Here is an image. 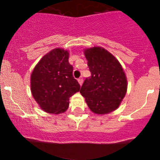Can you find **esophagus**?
<instances>
[{
    "label": "esophagus",
    "instance_id": "esophagus-1",
    "mask_svg": "<svg viewBox=\"0 0 160 160\" xmlns=\"http://www.w3.org/2000/svg\"><path fill=\"white\" fill-rule=\"evenodd\" d=\"M78 82H79V84H80V86H82V83H83V78H82V77L79 78L78 79Z\"/></svg>",
    "mask_w": 160,
    "mask_h": 160
}]
</instances>
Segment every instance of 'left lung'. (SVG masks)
Here are the masks:
<instances>
[{"instance_id":"1","label":"left lung","mask_w":160,"mask_h":160,"mask_svg":"<svg viewBox=\"0 0 160 160\" xmlns=\"http://www.w3.org/2000/svg\"><path fill=\"white\" fill-rule=\"evenodd\" d=\"M85 56L91 76L85 79L80 93L95 114L114 111L127 93V78L122 66L111 53L101 47L87 49Z\"/></svg>"}]
</instances>
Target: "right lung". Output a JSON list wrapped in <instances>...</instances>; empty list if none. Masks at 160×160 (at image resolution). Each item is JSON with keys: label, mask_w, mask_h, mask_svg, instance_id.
<instances>
[{"label": "right lung", "mask_w": 160, "mask_h": 160, "mask_svg": "<svg viewBox=\"0 0 160 160\" xmlns=\"http://www.w3.org/2000/svg\"><path fill=\"white\" fill-rule=\"evenodd\" d=\"M69 53L54 49L40 60L31 74V92L41 108L59 114L67 110L70 98L80 90L69 63Z\"/></svg>", "instance_id": "1"}]
</instances>
